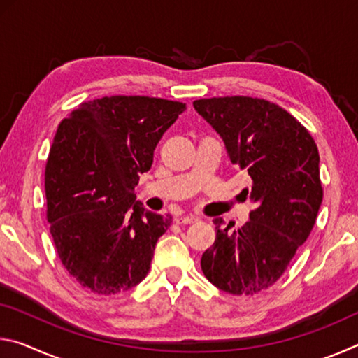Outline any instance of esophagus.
<instances>
[{
  "instance_id": "obj_1",
  "label": "esophagus",
  "mask_w": 358,
  "mask_h": 358,
  "mask_svg": "<svg viewBox=\"0 0 358 358\" xmlns=\"http://www.w3.org/2000/svg\"><path fill=\"white\" fill-rule=\"evenodd\" d=\"M199 220L196 216L192 215H181V216H175V222L177 224H192V222H197Z\"/></svg>"
}]
</instances>
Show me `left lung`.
I'll use <instances>...</instances> for the list:
<instances>
[{
	"label": "left lung",
	"instance_id": "left-lung-1",
	"mask_svg": "<svg viewBox=\"0 0 358 358\" xmlns=\"http://www.w3.org/2000/svg\"><path fill=\"white\" fill-rule=\"evenodd\" d=\"M196 112L226 145L232 164L252 180V210L245 226L216 217V240L202 254L207 280L234 295H252L280 280L310 237L322 203L316 142L292 115L265 99L248 96L199 99Z\"/></svg>",
	"mask_w": 358,
	"mask_h": 358
}]
</instances>
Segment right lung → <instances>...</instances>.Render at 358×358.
Returning a JSON list of instances; mask_svg holds the SVG:
<instances>
[{
	"label": "right lung",
	"instance_id": "1",
	"mask_svg": "<svg viewBox=\"0 0 358 358\" xmlns=\"http://www.w3.org/2000/svg\"><path fill=\"white\" fill-rule=\"evenodd\" d=\"M185 110L161 98L106 96L59 123L45 166L47 221L64 268L93 294L124 292L147 276L172 216L145 210L134 187Z\"/></svg>",
	"mask_w": 358,
	"mask_h": 358
}]
</instances>
